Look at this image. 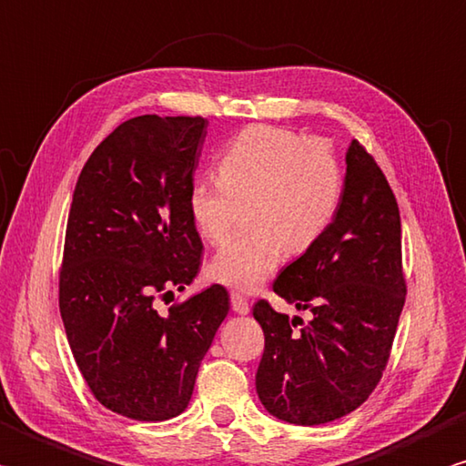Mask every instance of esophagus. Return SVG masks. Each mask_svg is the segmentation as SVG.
<instances>
[{
    "mask_svg": "<svg viewBox=\"0 0 466 466\" xmlns=\"http://www.w3.org/2000/svg\"><path fill=\"white\" fill-rule=\"evenodd\" d=\"M230 303H232V309H234V314H238V316H247L248 311H250L248 301L244 299L240 293H232V295H230Z\"/></svg>",
    "mask_w": 466,
    "mask_h": 466,
    "instance_id": "obj_1",
    "label": "esophagus"
}]
</instances>
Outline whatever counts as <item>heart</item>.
<instances>
[{"label":"heart","mask_w":466,"mask_h":466,"mask_svg":"<svg viewBox=\"0 0 466 466\" xmlns=\"http://www.w3.org/2000/svg\"><path fill=\"white\" fill-rule=\"evenodd\" d=\"M342 168L321 142L252 126L218 158V179H196L187 211L209 244L230 236L238 206H248V234L216 252L209 277L252 293L283 265L287 252H306L324 236L342 199Z\"/></svg>","instance_id":"heart-1"}]
</instances>
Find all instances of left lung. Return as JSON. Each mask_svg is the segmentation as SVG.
I'll list each match as a JSON object with an SVG mask.
<instances>
[{
    "label": "left lung",
    "instance_id": "left-lung-1",
    "mask_svg": "<svg viewBox=\"0 0 466 466\" xmlns=\"http://www.w3.org/2000/svg\"><path fill=\"white\" fill-rule=\"evenodd\" d=\"M279 298L311 319L298 328L267 301L252 308L265 332L257 393L295 426L354 411L383 375L405 303L401 218L385 175L357 140L346 150L342 199L324 236L279 273Z\"/></svg>",
    "mask_w": 466,
    "mask_h": 466
}]
</instances>
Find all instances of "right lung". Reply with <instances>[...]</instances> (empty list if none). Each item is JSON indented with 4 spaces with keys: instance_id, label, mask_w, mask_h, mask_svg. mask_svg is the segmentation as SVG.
<instances>
[{
    "instance_id": "obj_1",
    "label": "right lung",
    "mask_w": 466,
    "mask_h": 466,
    "mask_svg": "<svg viewBox=\"0 0 466 466\" xmlns=\"http://www.w3.org/2000/svg\"><path fill=\"white\" fill-rule=\"evenodd\" d=\"M204 117L138 116L93 150L75 185L58 306L75 362L96 400L163 421L189 405L201 360L230 299L211 285L160 314L155 298L199 273L187 191Z\"/></svg>"
}]
</instances>
